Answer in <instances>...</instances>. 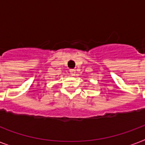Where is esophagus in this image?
Masks as SVG:
<instances>
[{
	"label": "esophagus",
	"mask_w": 145,
	"mask_h": 145,
	"mask_svg": "<svg viewBox=\"0 0 145 145\" xmlns=\"http://www.w3.org/2000/svg\"><path fill=\"white\" fill-rule=\"evenodd\" d=\"M70 73H71V74L72 75V76H74V75L76 74V71H75L74 69H71Z\"/></svg>",
	"instance_id": "esophagus-1"
}]
</instances>
